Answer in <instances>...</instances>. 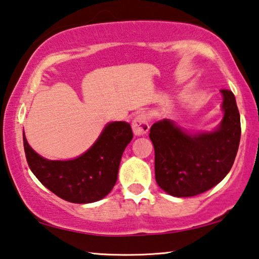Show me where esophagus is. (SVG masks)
<instances>
[{
    "mask_svg": "<svg viewBox=\"0 0 259 259\" xmlns=\"http://www.w3.org/2000/svg\"><path fill=\"white\" fill-rule=\"evenodd\" d=\"M133 130L137 136H143L149 131V118L145 114H138L133 121Z\"/></svg>",
    "mask_w": 259,
    "mask_h": 259,
    "instance_id": "34e87169",
    "label": "esophagus"
}]
</instances>
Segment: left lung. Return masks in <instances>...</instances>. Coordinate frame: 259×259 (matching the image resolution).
Masks as SVG:
<instances>
[{"label": "left lung", "mask_w": 259, "mask_h": 259, "mask_svg": "<svg viewBox=\"0 0 259 259\" xmlns=\"http://www.w3.org/2000/svg\"><path fill=\"white\" fill-rule=\"evenodd\" d=\"M221 93L225 116L213 133L186 134L166 118L150 129L156 181L169 195L201 194L218 185L233 166L241 140L240 113L233 92Z\"/></svg>", "instance_id": "8db88e82"}]
</instances>
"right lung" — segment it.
Instances as JSON below:
<instances>
[{"label":"right lung","mask_w":259,"mask_h":259,"mask_svg":"<svg viewBox=\"0 0 259 259\" xmlns=\"http://www.w3.org/2000/svg\"><path fill=\"white\" fill-rule=\"evenodd\" d=\"M133 137L129 123H109L94 145L72 160L44 159L31 149L24 134L23 144L30 169L46 188L66 201L90 203L113 190L123 151Z\"/></svg>","instance_id":"add662e5"}]
</instances>
